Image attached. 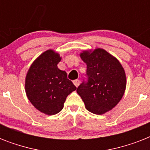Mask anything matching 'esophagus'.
Here are the masks:
<instances>
[{
    "mask_svg": "<svg viewBox=\"0 0 150 150\" xmlns=\"http://www.w3.org/2000/svg\"><path fill=\"white\" fill-rule=\"evenodd\" d=\"M73 83H74V85H75V86L78 87L79 86V83H80V81L79 79H75L73 81Z\"/></svg>",
    "mask_w": 150,
    "mask_h": 150,
    "instance_id": "1",
    "label": "esophagus"
}]
</instances>
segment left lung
<instances>
[{"instance_id":"obj_1","label":"left lung","mask_w":150,"mask_h":150,"mask_svg":"<svg viewBox=\"0 0 150 150\" xmlns=\"http://www.w3.org/2000/svg\"><path fill=\"white\" fill-rule=\"evenodd\" d=\"M80 57L87 65L88 82L78 87V94L89 111L105 114L124 96L127 82L125 69L115 57L101 48L83 50Z\"/></svg>"}]
</instances>
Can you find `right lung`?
I'll return each instance as SVG.
<instances>
[{
	"mask_svg": "<svg viewBox=\"0 0 150 150\" xmlns=\"http://www.w3.org/2000/svg\"><path fill=\"white\" fill-rule=\"evenodd\" d=\"M61 60L58 53L46 50L33 62L25 76L27 97L36 109L47 115L61 111L67 96L76 89L66 71L57 67Z\"/></svg>",
	"mask_w": 150,
	"mask_h": 150,
	"instance_id": "right-lung-1",
	"label": "right lung"
}]
</instances>
